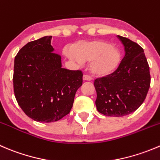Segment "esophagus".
I'll list each match as a JSON object with an SVG mask.
<instances>
[{
	"mask_svg": "<svg viewBox=\"0 0 160 160\" xmlns=\"http://www.w3.org/2000/svg\"><path fill=\"white\" fill-rule=\"evenodd\" d=\"M83 80H88V81H91V80H92V77H91V76L89 75H87V74H84L83 77Z\"/></svg>",
	"mask_w": 160,
	"mask_h": 160,
	"instance_id": "esophagus-1",
	"label": "esophagus"
}]
</instances>
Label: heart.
Returning a JSON list of instances; mask_svg holds the SVG:
<instances>
[{
    "label": "heart",
    "instance_id": "heart-1",
    "mask_svg": "<svg viewBox=\"0 0 160 160\" xmlns=\"http://www.w3.org/2000/svg\"><path fill=\"white\" fill-rule=\"evenodd\" d=\"M66 54L78 64H81L82 61H91L90 70L96 75L113 72L121 62L119 49L102 41L80 42L72 47V52L66 51Z\"/></svg>",
    "mask_w": 160,
    "mask_h": 160
}]
</instances>
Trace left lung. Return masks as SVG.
<instances>
[{"mask_svg":"<svg viewBox=\"0 0 160 160\" xmlns=\"http://www.w3.org/2000/svg\"><path fill=\"white\" fill-rule=\"evenodd\" d=\"M125 55L117 69L94 80L98 111L108 116H127L143 103L150 87L149 66L144 50L127 37L117 36Z\"/></svg>","mask_w":160,"mask_h":160,"instance_id":"1","label":"left lung"}]
</instances>
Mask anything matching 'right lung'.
Instances as JSON below:
<instances>
[{
    "label": "right lung",
    "mask_w": 160,
    "mask_h": 160,
    "mask_svg": "<svg viewBox=\"0 0 160 160\" xmlns=\"http://www.w3.org/2000/svg\"><path fill=\"white\" fill-rule=\"evenodd\" d=\"M52 36L31 41L15 58L13 86L15 98L26 116L41 123L58 121L69 114L83 72L62 67L54 53Z\"/></svg>",
    "instance_id": "right-lung-1"
}]
</instances>
